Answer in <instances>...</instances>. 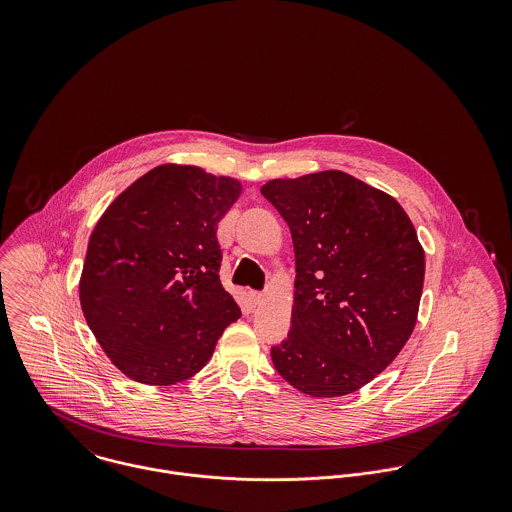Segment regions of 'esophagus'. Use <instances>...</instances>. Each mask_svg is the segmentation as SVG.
<instances>
[{"instance_id": "esophagus-1", "label": "esophagus", "mask_w": 512, "mask_h": 512, "mask_svg": "<svg viewBox=\"0 0 512 512\" xmlns=\"http://www.w3.org/2000/svg\"><path fill=\"white\" fill-rule=\"evenodd\" d=\"M264 299V295L260 292H248V301H250V305L252 307H256V305H260V301Z\"/></svg>"}]
</instances>
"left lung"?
I'll return each mask as SVG.
<instances>
[{
  "label": "left lung",
  "instance_id": "left-lung-1",
  "mask_svg": "<svg viewBox=\"0 0 512 512\" xmlns=\"http://www.w3.org/2000/svg\"><path fill=\"white\" fill-rule=\"evenodd\" d=\"M260 191L288 222L295 252L292 329L272 363L303 394H351L414 331L426 270L414 224L396 199L343 171Z\"/></svg>",
  "mask_w": 512,
  "mask_h": 512
}]
</instances>
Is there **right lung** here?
<instances>
[{
  "label": "right lung",
  "instance_id": "obj_1",
  "mask_svg": "<svg viewBox=\"0 0 512 512\" xmlns=\"http://www.w3.org/2000/svg\"><path fill=\"white\" fill-rule=\"evenodd\" d=\"M236 179L159 165L132 183L92 230L80 276L90 331L126 376L175 384L209 363L240 307L220 284L217 224Z\"/></svg>",
  "mask_w": 512,
  "mask_h": 512
}]
</instances>
